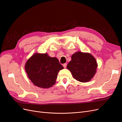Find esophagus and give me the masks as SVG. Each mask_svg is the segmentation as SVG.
Returning a JSON list of instances; mask_svg holds the SVG:
<instances>
[{
	"label": "esophagus",
	"mask_w": 122,
	"mask_h": 122,
	"mask_svg": "<svg viewBox=\"0 0 122 122\" xmlns=\"http://www.w3.org/2000/svg\"><path fill=\"white\" fill-rule=\"evenodd\" d=\"M63 67H64V68L66 67V66H67V63H64V64H63Z\"/></svg>",
	"instance_id": "esophagus-1"
}]
</instances>
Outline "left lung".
Here are the masks:
<instances>
[{"instance_id": "8db88e82", "label": "left lung", "mask_w": 122, "mask_h": 122, "mask_svg": "<svg viewBox=\"0 0 122 122\" xmlns=\"http://www.w3.org/2000/svg\"><path fill=\"white\" fill-rule=\"evenodd\" d=\"M98 67L96 59L87 53L76 52L71 56V60L67 65L76 80L87 82L91 80L97 71Z\"/></svg>"}]
</instances>
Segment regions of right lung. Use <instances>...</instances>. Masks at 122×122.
I'll list each match as a JSON object with an SVG mask.
<instances>
[{
    "instance_id": "add662e5",
    "label": "right lung",
    "mask_w": 122,
    "mask_h": 122,
    "mask_svg": "<svg viewBox=\"0 0 122 122\" xmlns=\"http://www.w3.org/2000/svg\"><path fill=\"white\" fill-rule=\"evenodd\" d=\"M64 67L58 59L46 54H34L26 62L25 69L34 85L43 88L54 85L60 70Z\"/></svg>"
}]
</instances>
